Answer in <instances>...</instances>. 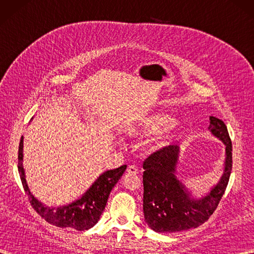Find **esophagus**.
Instances as JSON below:
<instances>
[{
  "label": "esophagus",
  "mask_w": 254,
  "mask_h": 254,
  "mask_svg": "<svg viewBox=\"0 0 254 254\" xmlns=\"http://www.w3.org/2000/svg\"><path fill=\"white\" fill-rule=\"evenodd\" d=\"M127 174L128 175H137L138 174V169H137V167H135V166H128L127 167Z\"/></svg>",
  "instance_id": "obj_1"
}]
</instances>
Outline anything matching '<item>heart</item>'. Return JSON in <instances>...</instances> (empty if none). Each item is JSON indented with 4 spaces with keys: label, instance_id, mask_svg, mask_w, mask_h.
Segmentation results:
<instances>
[{
    "label": "heart",
    "instance_id": "1",
    "mask_svg": "<svg viewBox=\"0 0 254 254\" xmlns=\"http://www.w3.org/2000/svg\"><path fill=\"white\" fill-rule=\"evenodd\" d=\"M175 117L167 112H153L148 115L137 117L124 124L122 130L128 136H152L160 135L157 146L160 147L165 144V138L168 137L171 132L177 128Z\"/></svg>",
    "mask_w": 254,
    "mask_h": 254
}]
</instances>
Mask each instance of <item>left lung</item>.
Wrapping results in <instances>:
<instances>
[{
	"label": "left lung",
	"mask_w": 254,
	"mask_h": 254,
	"mask_svg": "<svg viewBox=\"0 0 254 254\" xmlns=\"http://www.w3.org/2000/svg\"><path fill=\"white\" fill-rule=\"evenodd\" d=\"M208 130L225 145L223 175L219 181L201 197L192 192L177 177L180 147L169 145L149 156L143 168V213L145 222L156 233L196 228L206 222L216 209L227 188L233 167V145L225 123L209 117Z\"/></svg>",
	"instance_id": "8db88e82"
}]
</instances>
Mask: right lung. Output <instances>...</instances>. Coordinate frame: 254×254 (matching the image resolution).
Wrapping results in <instances>:
<instances>
[{"label": "right lung", "mask_w": 254, "mask_h": 254, "mask_svg": "<svg viewBox=\"0 0 254 254\" xmlns=\"http://www.w3.org/2000/svg\"><path fill=\"white\" fill-rule=\"evenodd\" d=\"M23 150L24 137L21 136L18 147V172L31 206L48 223L61 228H73L82 231L94 227L100 219L111 190L127 169V165H123L119 168L105 171L97 178L88 190L72 203L57 207L48 206L30 192L23 164Z\"/></svg>", "instance_id": "1"}]
</instances>
